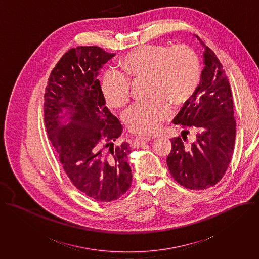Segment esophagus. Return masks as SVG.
<instances>
[{"instance_id": "obj_1", "label": "esophagus", "mask_w": 259, "mask_h": 259, "mask_svg": "<svg viewBox=\"0 0 259 259\" xmlns=\"http://www.w3.org/2000/svg\"><path fill=\"white\" fill-rule=\"evenodd\" d=\"M150 140H151V138H150V137H143V136L137 137V138L134 140V147L142 146L143 144L148 143Z\"/></svg>"}]
</instances>
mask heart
<instances>
[{
  "instance_id": "heart-1",
  "label": "heart",
  "mask_w": 259,
  "mask_h": 259,
  "mask_svg": "<svg viewBox=\"0 0 259 259\" xmlns=\"http://www.w3.org/2000/svg\"><path fill=\"white\" fill-rule=\"evenodd\" d=\"M123 75L114 70L102 76L100 90L108 107L119 109L130 99V82L133 79L148 80V94L156 96L145 102L131 105L123 114V121L130 131L153 134L165 119L172 115L166 101L176 105L189 101L201 80L198 55L188 45L171 48L162 44L141 46L128 53L121 61Z\"/></svg>"
}]
</instances>
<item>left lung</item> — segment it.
Segmentation results:
<instances>
[{"instance_id": "1", "label": "left lung", "mask_w": 259, "mask_h": 259, "mask_svg": "<svg viewBox=\"0 0 259 259\" xmlns=\"http://www.w3.org/2000/svg\"><path fill=\"white\" fill-rule=\"evenodd\" d=\"M194 37L204 48L205 66L195 94L172 122L193 128L196 140L185 146L180 137L171 139L172 149L166 161L179 184L191 190H203L219 182L229 166L236 122L230 84L222 65L215 53L197 35Z\"/></svg>"}]
</instances>
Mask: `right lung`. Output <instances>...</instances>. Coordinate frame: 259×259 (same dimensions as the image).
<instances>
[{"mask_svg": "<svg viewBox=\"0 0 259 259\" xmlns=\"http://www.w3.org/2000/svg\"><path fill=\"white\" fill-rule=\"evenodd\" d=\"M115 54L97 46L65 53L48 79L47 133L74 186L97 202L120 198L132 183L130 145H114L123 127L109 111L97 79Z\"/></svg>", "mask_w": 259, "mask_h": 259, "instance_id": "add662e5", "label": "right lung"}]
</instances>
